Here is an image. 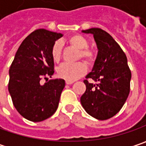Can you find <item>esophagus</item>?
<instances>
[{
	"label": "esophagus",
	"mask_w": 146,
	"mask_h": 146,
	"mask_svg": "<svg viewBox=\"0 0 146 146\" xmlns=\"http://www.w3.org/2000/svg\"><path fill=\"white\" fill-rule=\"evenodd\" d=\"M73 83H74L73 80H66V84H72Z\"/></svg>",
	"instance_id": "obj_1"
}]
</instances>
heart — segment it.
<instances>
[{
    "mask_svg": "<svg viewBox=\"0 0 146 146\" xmlns=\"http://www.w3.org/2000/svg\"><path fill=\"white\" fill-rule=\"evenodd\" d=\"M68 42L71 45L80 49L78 58H84V61L92 64L95 61V53L93 50L88 48V43L87 40L80 35H73L68 37ZM62 43L56 41L51 48V55L54 62H58L62 56ZM87 71V66L83 62H78L76 63H63L58 69V75L59 77L66 80H76L78 78L85 74Z\"/></svg>",
    "mask_w": 146,
    "mask_h": 146,
    "instance_id": "b5f03b06",
    "label": "heart"
}]
</instances>
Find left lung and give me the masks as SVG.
Returning a JSON list of instances; mask_svg holds the SVG:
<instances>
[{
  "mask_svg": "<svg viewBox=\"0 0 146 146\" xmlns=\"http://www.w3.org/2000/svg\"><path fill=\"white\" fill-rule=\"evenodd\" d=\"M82 31L93 34L98 53L93 70L84 80L86 91L80 102L88 115L106 120L115 116L125 103L132 73L125 53L109 33L97 27ZM89 78L96 84L89 83Z\"/></svg>",
  "mask_w": 146,
  "mask_h": 146,
  "instance_id": "left-lung-1",
  "label": "left lung"
}]
</instances>
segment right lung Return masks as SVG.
I'll return each mask as SVG.
<instances>
[{"label": "right lung", "instance_id": "right-lung-1", "mask_svg": "<svg viewBox=\"0 0 146 146\" xmlns=\"http://www.w3.org/2000/svg\"><path fill=\"white\" fill-rule=\"evenodd\" d=\"M62 34L45 29L31 32L20 44L9 70L8 89L15 109L23 117L40 122L51 117L58 107L65 87L62 79L52 77L54 62L51 48Z\"/></svg>", "mask_w": 146, "mask_h": 146}]
</instances>
